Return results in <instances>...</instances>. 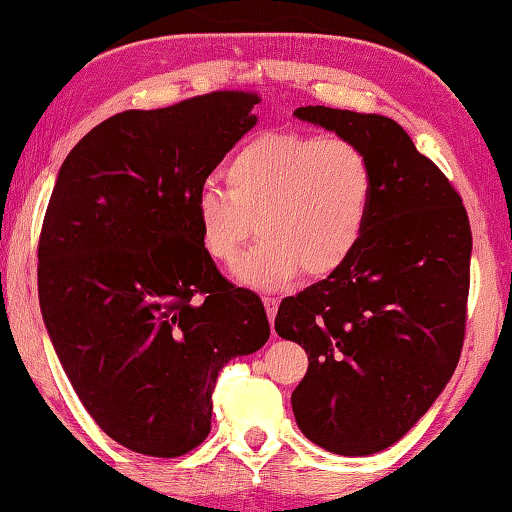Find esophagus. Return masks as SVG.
<instances>
[{
	"label": "esophagus",
	"instance_id": "1",
	"mask_svg": "<svg viewBox=\"0 0 512 512\" xmlns=\"http://www.w3.org/2000/svg\"><path fill=\"white\" fill-rule=\"evenodd\" d=\"M264 308H266V315H269V322L273 326V319H276V312H278V305H280V299L278 296H264Z\"/></svg>",
	"mask_w": 512,
	"mask_h": 512
}]
</instances>
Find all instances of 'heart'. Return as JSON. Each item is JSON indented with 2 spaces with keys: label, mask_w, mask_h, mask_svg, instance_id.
<instances>
[{
  "label": "heart",
  "mask_w": 512,
  "mask_h": 512,
  "mask_svg": "<svg viewBox=\"0 0 512 512\" xmlns=\"http://www.w3.org/2000/svg\"><path fill=\"white\" fill-rule=\"evenodd\" d=\"M227 188L207 181L195 193V223L207 253L234 264L250 236L255 248L234 269L248 287H287L301 269L331 276L361 246L375 174L365 151L342 137L264 133L225 165Z\"/></svg>",
  "instance_id": "obj_1"
}]
</instances>
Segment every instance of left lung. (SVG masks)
Segmentation results:
<instances>
[{
    "label": "left lung",
    "instance_id": "1",
    "mask_svg": "<svg viewBox=\"0 0 512 512\" xmlns=\"http://www.w3.org/2000/svg\"><path fill=\"white\" fill-rule=\"evenodd\" d=\"M294 117L354 142L375 174L356 253L278 308V335L303 345L310 361L292 393L294 418L324 451L372 455L418 423L460 361L469 218L398 121L324 105Z\"/></svg>",
    "mask_w": 512,
    "mask_h": 512
}]
</instances>
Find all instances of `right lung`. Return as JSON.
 I'll use <instances>...</instances> for the list:
<instances>
[{"label":"right lung","instance_id":"add662e5","mask_svg":"<svg viewBox=\"0 0 512 512\" xmlns=\"http://www.w3.org/2000/svg\"><path fill=\"white\" fill-rule=\"evenodd\" d=\"M248 91L128 110L82 137L57 174L38 301L68 381L128 451L179 457L211 430L218 372L266 345L259 296L204 250L195 193L257 124Z\"/></svg>","mask_w":512,"mask_h":512}]
</instances>
